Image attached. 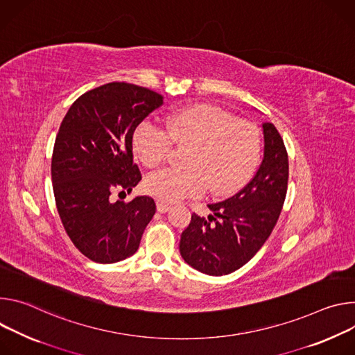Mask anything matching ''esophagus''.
Masks as SVG:
<instances>
[{"instance_id": "34e87169", "label": "esophagus", "mask_w": 355, "mask_h": 355, "mask_svg": "<svg viewBox=\"0 0 355 355\" xmlns=\"http://www.w3.org/2000/svg\"><path fill=\"white\" fill-rule=\"evenodd\" d=\"M169 209H171V205L165 203L164 200H156V210L159 213H166L169 211Z\"/></svg>"}]
</instances>
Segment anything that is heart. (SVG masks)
I'll return each instance as SVG.
<instances>
[{
    "label": "heart",
    "instance_id": "b5f03b06",
    "mask_svg": "<svg viewBox=\"0 0 355 355\" xmlns=\"http://www.w3.org/2000/svg\"><path fill=\"white\" fill-rule=\"evenodd\" d=\"M166 131L149 121L132 134V149L148 168L166 161L172 142L190 145L183 164L149 175L146 190L165 202L202 194L207 187L224 196L243 187L254 175L261 157L258 128L213 104H191L166 118Z\"/></svg>",
    "mask_w": 355,
    "mask_h": 355
}]
</instances>
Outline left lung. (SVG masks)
Instances as JSON below:
<instances>
[{
	"mask_svg": "<svg viewBox=\"0 0 355 355\" xmlns=\"http://www.w3.org/2000/svg\"><path fill=\"white\" fill-rule=\"evenodd\" d=\"M263 157L254 179L232 198L207 205L209 220L193 214L179 251L202 273L221 277L245 265L277 224L288 190V153L278 130L262 124Z\"/></svg>",
	"mask_w": 355,
	"mask_h": 355,
	"instance_id": "left-lung-1",
	"label": "left lung"
}]
</instances>
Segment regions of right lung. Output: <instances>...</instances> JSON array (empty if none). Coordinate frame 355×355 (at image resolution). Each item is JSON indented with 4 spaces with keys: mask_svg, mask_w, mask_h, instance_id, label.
I'll use <instances>...</instances> for the list:
<instances>
[{
    "mask_svg": "<svg viewBox=\"0 0 355 355\" xmlns=\"http://www.w3.org/2000/svg\"><path fill=\"white\" fill-rule=\"evenodd\" d=\"M164 97L130 83H108L78 97L60 124L52 183L62 224L74 247L98 263L134 255L156 206L149 196L111 202L141 180L132 134Z\"/></svg>",
    "mask_w": 355,
    "mask_h": 355,
    "instance_id": "add662e5",
    "label": "right lung"
}]
</instances>
